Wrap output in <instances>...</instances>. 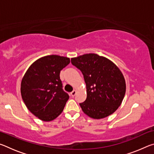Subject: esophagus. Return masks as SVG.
Returning <instances> with one entry per match:
<instances>
[{
  "mask_svg": "<svg viewBox=\"0 0 154 154\" xmlns=\"http://www.w3.org/2000/svg\"><path fill=\"white\" fill-rule=\"evenodd\" d=\"M76 94H77V91L75 90L72 91V92H71V96H72V97H74Z\"/></svg>",
  "mask_w": 154,
  "mask_h": 154,
  "instance_id": "34e87169",
  "label": "esophagus"
}]
</instances>
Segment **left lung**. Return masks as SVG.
Returning a JSON list of instances; mask_svg holds the SVG:
<instances>
[{"mask_svg": "<svg viewBox=\"0 0 154 154\" xmlns=\"http://www.w3.org/2000/svg\"><path fill=\"white\" fill-rule=\"evenodd\" d=\"M71 63L82 71L86 84L87 98L79 103L83 113L94 119L113 113L126 93V82L119 68L96 54L71 58Z\"/></svg>", "mask_w": 154, "mask_h": 154, "instance_id": "left-lung-1", "label": "left lung"}]
</instances>
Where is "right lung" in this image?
<instances>
[{
	"label": "right lung",
	"instance_id": "obj_1",
	"mask_svg": "<svg viewBox=\"0 0 154 154\" xmlns=\"http://www.w3.org/2000/svg\"><path fill=\"white\" fill-rule=\"evenodd\" d=\"M70 63L66 57H42L30 65L21 83V94L31 113L45 122L54 120L63 111L69 96L62 89L60 71Z\"/></svg>",
	"mask_w": 154,
	"mask_h": 154
}]
</instances>
